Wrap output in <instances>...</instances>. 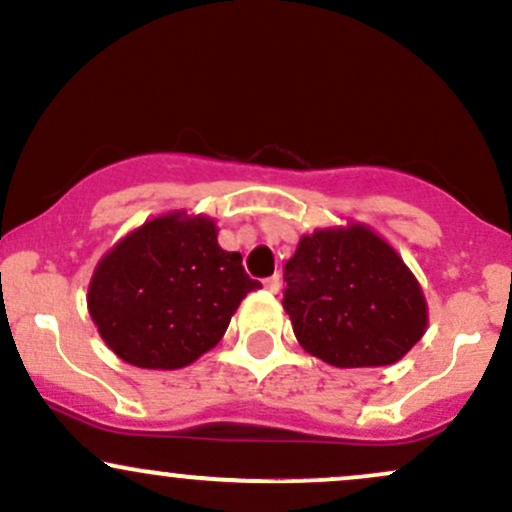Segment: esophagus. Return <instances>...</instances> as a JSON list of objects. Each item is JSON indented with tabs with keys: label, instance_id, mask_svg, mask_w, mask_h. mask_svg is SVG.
<instances>
[{
	"label": "esophagus",
	"instance_id": "obj_1",
	"mask_svg": "<svg viewBox=\"0 0 512 512\" xmlns=\"http://www.w3.org/2000/svg\"><path fill=\"white\" fill-rule=\"evenodd\" d=\"M264 289H267L269 293H279V289H281L279 274H274V276H269V279H264Z\"/></svg>",
	"mask_w": 512,
	"mask_h": 512
}]
</instances>
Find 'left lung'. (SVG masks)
<instances>
[{
  "mask_svg": "<svg viewBox=\"0 0 512 512\" xmlns=\"http://www.w3.org/2000/svg\"><path fill=\"white\" fill-rule=\"evenodd\" d=\"M284 281V310L298 344L330 366H392L428 327L416 276L363 223L301 236Z\"/></svg>",
  "mask_w": 512,
  "mask_h": 512,
  "instance_id": "1",
  "label": "left lung"
}]
</instances>
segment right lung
<instances>
[{
	"instance_id": "1",
	"label": "right lung",
	"mask_w": 512,
	"mask_h": 512,
	"mask_svg": "<svg viewBox=\"0 0 512 512\" xmlns=\"http://www.w3.org/2000/svg\"><path fill=\"white\" fill-rule=\"evenodd\" d=\"M216 236L209 216L168 211L105 252L86 303L110 351L137 368L175 370L221 342L240 301L262 284Z\"/></svg>"
}]
</instances>
